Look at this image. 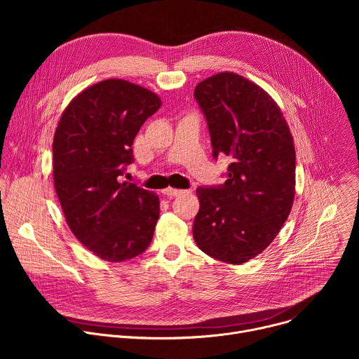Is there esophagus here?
Segmentation results:
<instances>
[{"instance_id": "34e87169", "label": "esophagus", "mask_w": 359, "mask_h": 359, "mask_svg": "<svg viewBox=\"0 0 359 359\" xmlns=\"http://www.w3.org/2000/svg\"><path fill=\"white\" fill-rule=\"evenodd\" d=\"M182 193H184V190H182V189H175V187H166V189H163V194H166V196H169V197H175V196H179V194H182Z\"/></svg>"}]
</instances>
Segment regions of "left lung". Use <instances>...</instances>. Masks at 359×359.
Listing matches in <instances>:
<instances>
[{
  "label": "left lung",
  "instance_id": "left-lung-1",
  "mask_svg": "<svg viewBox=\"0 0 359 359\" xmlns=\"http://www.w3.org/2000/svg\"><path fill=\"white\" fill-rule=\"evenodd\" d=\"M213 156L230 161L219 187H197V247L213 259L243 264L280 233L295 196V149L277 102L257 83L219 72L197 83Z\"/></svg>",
  "mask_w": 359,
  "mask_h": 359
}]
</instances>
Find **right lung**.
<instances>
[{
    "label": "right lung",
    "mask_w": 359,
    "mask_h": 359,
    "mask_svg": "<svg viewBox=\"0 0 359 359\" xmlns=\"http://www.w3.org/2000/svg\"><path fill=\"white\" fill-rule=\"evenodd\" d=\"M161 97L123 79L79 92L58 122L54 186L74 236L99 259L121 263L142 254L159 219L155 191L119 180L133 162V140Z\"/></svg>",
    "instance_id": "obj_1"
}]
</instances>
